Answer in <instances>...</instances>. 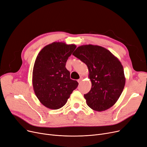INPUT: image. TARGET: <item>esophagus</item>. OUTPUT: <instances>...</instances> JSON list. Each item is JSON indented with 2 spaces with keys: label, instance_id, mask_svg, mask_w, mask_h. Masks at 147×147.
Segmentation results:
<instances>
[{
  "label": "esophagus",
  "instance_id": "34e87169",
  "mask_svg": "<svg viewBox=\"0 0 147 147\" xmlns=\"http://www.w3.org/2000/svg\"><path fill=\"white\" fill-rule=\"evenodd\" d=\"M82 78H80V79L78 80V83H80V82L82 81Z\"/></svg>",
  "mask_w": 147,
  "mask_h": 147
}]
</instances>
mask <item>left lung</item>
<instances>
[{"label": "left lung", "mask_w": 147, "mask_h": 147, "mask_svg": "<svg viewBox=\"0 0 147 147\" xmlns=\"http://www.w3.org/2000/svg\"><path fill=\"white\" fill-rule=\"evenodd\" d=\"M72 54L88 69L92 88L84 95L87 105L96 111L113 107L121 96L125 82L120 61L107 49L91 44L78 47Z\"/></svg>", "instance_id": "left-lung-1"}]
</instances>
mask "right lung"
<instances>
[{"instance_id":"1","label":"right lung","mask_w":147,"mask_h":147,"mask_svg":"<svg viewBox=\"0 0 147 147\" xmlns=\"http://www.w3.org/2000/svg\"><path fill=\"white\" fill-rule=\"evenodd\" d=\"M76 47L54 42L44 47L37 55L33 69V87L40 102L49 109L63 107L78 86L77 81L70 78L65 67Z\"/></svg>"}]
</instances>
